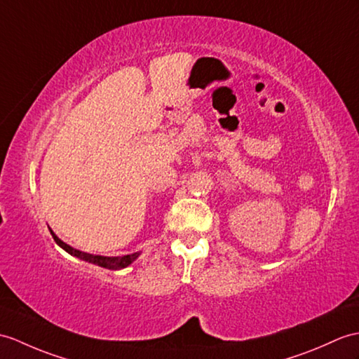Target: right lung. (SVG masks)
Returning a JSON list of instances; mask_svg holds the SVG:
<instances>
[{
  "mask_svg": "<svg viewBox=\"0 0 359 359\" xmlns=\"http://www.w3.org/2000/svg\"><path fill=\"white\" fill-rule=\"evenodd\" d=\"M50 234H52V237H53V240L56 241V243L60 245L64 249V251L69 252L70 255L78 257V258H81V260H86L88 263L102 266V268H107V269H113V271L114 269H123V268H127L128 264H131L139 257V252L130 254V255H123V257H102V255L86 254V252H81V251H78V249H74V248L69 246L67 243H64L62 240H60V238L55 236V232L52 229H50Z\"/></svg>",
  "mask_w": 359,
  "mask_h": 359,
  "instance_id": "obj_1",
  "label": "right lung"
}]
</instances>
